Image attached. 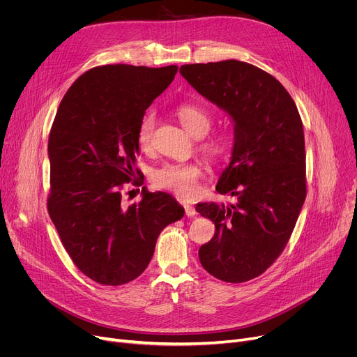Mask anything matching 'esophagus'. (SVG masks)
Masks as SVG:
<instances>
[{
    "label": "esophagus",
    "instance_id": "34e87169",
    "mask_svg": "<svg viewBox=\"0 0 357 357\" xmlns=\"http://www.w3.org/2000/svg\"><path fill=\"white\" fill-rule=\"evenodd\" d=\"M182 205H183V208H185V214L188 215V217H194L195 214H197V211H195V208L192 207L191 204H188V202H182Z\"/></svg>",
    "mask_w": 357,
    "mask_h": 357
}]
</instances>
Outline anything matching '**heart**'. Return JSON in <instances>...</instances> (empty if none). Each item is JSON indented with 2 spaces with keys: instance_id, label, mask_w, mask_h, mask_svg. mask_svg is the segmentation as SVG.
Instances as JSON below:
<instances>
[{
  "instance_id": "heart-1",
  "label": "heart",
  "mask_w": 357,
  "mask_h": 357,
  "mask_svg": "<svg viewBox=\"0 0 357 357\" xmlns=\"http://www.w3.org/2000/svg\"><path fill=\"white\" fill-rule=\"evenodd\" d=\"M176 117L181 124L195 137H202L208 133L213 124V117L208 111L194 105L182 104L176 108ZM155 114L149 112L140 121L137 130V143L142 150H149L152 146V136L155 130ZM201 149L210 158H220L229 149V137L222 133L208 136L201 143ZM202 174L201 165L197 162L186 163H166L152 174L153 183L158 188L172 191L179 197H191L195 192L197 181Z\"/></svg>"
}]
</instances>
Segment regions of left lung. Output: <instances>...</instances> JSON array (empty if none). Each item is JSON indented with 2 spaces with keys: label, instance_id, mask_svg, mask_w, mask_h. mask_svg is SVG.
I'll use <instances>...</instances> for the list:
<instances>
[{
  "label": "left lung",
  "instance_id": "obj_1",
  "mask_svg": "<svg viewBox=\"0 0 357 357\" xmlns=\"http://www.w3.org/2000/svg\"><path fill=\"white\" fill-rule=\"evenodd\" d=\"M179 72L234 124L230 163L215 191L237 202L197 204L215 224L199 261L224 282H246L282 253L305 201L303 121L284 85L250 63L229 59L182 65Z\"/></svg>",
  "mask_w": 357,
  "mask_h": 357
}]
</instances>
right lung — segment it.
Masks as SVG:
<instances>
[{"label":"right lung","mask_w":357,"mask_h":357,"mask_svg":"<svg viewBox=\"0 0 357 357\" xmlns=\"http://www.w3.org/2000/svg\"><path fill=\"white\" fill-rule=\"evenodd\" d=\"M176 70L175 65L92 68L68 89L52 124L49 215L73 264L101 285L140 276L160 231L185 214L172 195L144 186L140 202H121L123 185L136 176L144 111ZM140 179L133 185H143Z\"/></svg>","instance_id":"right-lung-1"}]
</instances>
